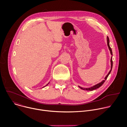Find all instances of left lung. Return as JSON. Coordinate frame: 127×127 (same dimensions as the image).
Here are the masks:
<instances>
[{
    "mask_svg": "<svg viewBox=\"0 0 127 127\" xmlns=\"http://www.w3.org/2000/svg\"><path fill=\"white\" fill-rule=\"evenodd\" d=\"M107 44H108V47H109V50H110V52H111V55H113V53H112V49H111V48L110 47V44H109V37L107 36ZM111 70H110V71H109V72L108 73V75L106 76V77L105 78V80H103V81H102L101 83H99V84H97V85H95V86H93V87H91V88H81V87H79L81 89H82V90H87V91H92V90H95V89H97V88H99L100 87H101L103 84V83L105 82V80L107 79V78H108V76L109 75V74H110V73H111V71H112V67H113V61H112V57H111Z\"/></svg>",
    "mask_w": 127,
    "mask_h": 127,
    "instance_id": "obj_1",
    "label": "left lung"
}]
</instances>
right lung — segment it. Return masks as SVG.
I'll return each mask as SVG.
<instances>
[{"label": "right lung", "mask_w": 127, "mask_h": 127, "mask_svg": "<svg viewBox=\"0 0 127 127\" xmlns=\"http://www.w3.org/2000/svg\"><path fill=\"white\" fill-rule=\"evenodd\" d=\"M47 85H48V84H47ZM47 85H46V86H47Z\"/></svg>", "instance_id": "add662e5"}]
</instances>
